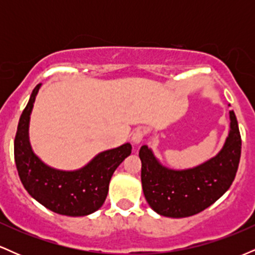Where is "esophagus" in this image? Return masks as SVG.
<instances>
[{
  "label": "esophagus",
  "mask_w": 255,
  "mask_h": 255,
  "mask_svg": "<svg viewBox=\"0 0 255 255\" xmlns=\"http://www.w3.org/2000/svg\"><path fill=\"white\" fill-rule=\"evenodd\" d=\"M145 137V130L142 128H136L133 131V135H131V140H133L134 144H140V142L144 140Z\"/></svg>",
  "instance_id": "1"
}]
</instances>
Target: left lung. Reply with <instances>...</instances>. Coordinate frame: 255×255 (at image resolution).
Segmentation results:
<instances>
[{"label":"left lung","instance_id":"obj_1","mask_svg":"<svg viewBox=\"0 0 255 255\" xmlns=\"http://www.w3.org/2000/svg\"><path fill=\"white\" fill-rule=\"evenodd\" d=\"M230 114V133L222 151L204 164L188 170H169L157 162L151 150L141 146V183L152 209L165 217L183 218L204 211L230 188L241 157L238 120Z\"/></svg>","mask_w":255,"mask_h":255}]
</instances>
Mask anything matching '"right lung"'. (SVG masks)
I'll return each instance as SVG.
<instances>
[{"mask_svg":"<svg viewBox=\"0 0 255 255\" xmlns=\"http://www.w3.org/2000/svg\"><path fill=\"white\" fill-rule=\"evenodd\" d=\"M40 85L32 91L20 116L14 139V159L20 180L31 197L60 215L78 217L97 211L107 198L114 171L131 152L130 144L99 153L85 168L60 171L49 168L31 150L28 122Z\"/></svg>","mask_w":255,"mask_h":255,"instance_id":"obj_1","label":"right lung"}]
</instances>
